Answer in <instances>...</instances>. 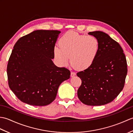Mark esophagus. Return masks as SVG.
I'll return each mask as SVG.
<instances>
[{
  "label": "esophagus",
  "mask_w": 133,
  "mask_h": 133,
  "mask_svg": "<svg viewBox=\"0 0 133 133\" xmlns=\"http://www.w3.org/2000/svg\"><path fill=\"white\" fill-rule=\"evenodd\" d=\"M76 75V73L75 72H71V77H74V76Z\"/></svg>",
  "instance_id": "1"
}]
</instances>
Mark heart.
<instances>
[{"instance_id":"obj_1","label":"heart","mask_w":133,"mask_h":133,"mask_svg":"<svg viewBox=\"0 0 133 133\" xmlns=\"http://www.w3.org/2000/svg\"><path fill=\"white\" fill-rule=\"evenodd\" d=\"M59 46L54 49V56L59 66H66L71 60L73 66L81 70L89 69L100 51V42L94 36H87L73 31L61 38Z\"/></svg>"}]
</instances>
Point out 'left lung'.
Listing matches in <instances>:
<instances>
[{"instance_id":"1","label":"left lung","mask_w":133,"mask_h":133,"mask_svg":"<svg viewBox=\"0 0 133 133\" xmlns=\"http://www.w3.org/2000/svg\"><path fill=\"white\" fill-rule=\"evenodd\" d=\"M88 34L99 41L100 51L91 67L77 73L82 80L78 97L87 105H104L123 89L128 72L126 56L119 44L107 34L95 31Z\"/></svg>"}]
</instances>
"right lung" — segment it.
Instances as JSON below:
<instances>
[{"instance_id":"right-lung-1","label":"right lung","mask_w":133,"mask_h":133,"mask_svg":"<svg viewBox=\"0 0 133 133\" xmlns=\"http://www.w3.org/2000/svg\"><path fill=\"white\" fill-rule=\"evenodd\" d=\"M60 31H34L20 38L7 64L10 89L30 105L46 106L55 100L58 89L70 78V71L55 66L52 59Z\"/></svg>"}]
</instances>
